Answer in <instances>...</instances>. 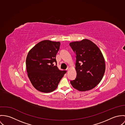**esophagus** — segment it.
Instances as JSON below:
<instances>
[{
  "instance_id": "esophagus-1",
  "label": "esophagus",
  "mask_w": 125,
  "mask_h": 125,
  "mask_svg": "<svg viewBox=\"0 0 125 125\" xmlns=\"http://www.w3.org/2000/svg\"><path fill=\"white\" fill-rule=\"evenodd\" d=\"M69 69H70V68H69V67H68V68H67V69H66V70L67 71H69Z\"/></svg>"
}]
</instances>
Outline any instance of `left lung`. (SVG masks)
Segmentation results:
<instances>
[{"instance_id": "8db88e82", "label": "left lung", "mask_w": 125, "mask_h": 125, "mask_svg": "<svg viewBox=\"0 0 125 125\" xmlns=\"http://www.w3.org/2000/svg\"><path fill=\"white\" fill-rule=\"evenodd\" d=\"M76 55L77 77L70 83L77 90L93 89L100 83L105 70L103 55L97 45L88 39L69 43Z\"/></svg>"}]
</instances>
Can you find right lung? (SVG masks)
Listing matches in <instances>:
<instances>
[{
  "label": "right lung",
  "mask_w": 125,
  "mask_h": 125,
  "mask_svg": "<svg viewBox=\"0 0 125 125\" xmlns=\"http://www.w3.org/2000/svg\"><path fill=\"white\" fill-rule=\"evenodd\" d=\"M60 42L43 40L37 43L29 52L26 60L28 76L33 86L42 93L55 90L67 72L56 66V55Z\"/></svg>",
  "instance_id": "add662e5"
}]
</instances>
